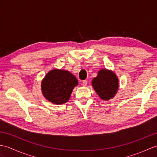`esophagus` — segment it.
Returning a JSON list of instances; mask_svg holds the SVG:
<instances>
[{
    "instance_id": "1",
    "label": "esophagus",
    "mask_w": 157,
    "mask_h": 157,
    "mask_svg": "<svg viewBox=\"0 0 157 157\" xmlns=\"http://www.w3.org/2000/svg\"><path fill=\"white\" fill-rule=\"evenodd\" d=\"M87 84H88V81L87 80H84V81H83V82H82L83 86H86Z\"/></svg>"
}]
</instances>
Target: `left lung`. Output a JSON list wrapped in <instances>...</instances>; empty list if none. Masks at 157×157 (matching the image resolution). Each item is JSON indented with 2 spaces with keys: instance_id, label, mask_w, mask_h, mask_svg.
<instances>
[{
  "instance_id": "left-lung-1",
  "label": "left lung",
  "mask_w": 157,
  "mask_h": 157,
  "mask_svg": "<svg viewBox=\"0 0 157 157\" xmlns=\"http://www.w3.org/2000/svg\"><path fill=\"white\" fill-rule=\"evenodd\" d=\"M117 76L111 70L100 69L97 76L92 81V85L95 92L103 101L113 98L119 88Z\"/></svg>"
}]
</instances>
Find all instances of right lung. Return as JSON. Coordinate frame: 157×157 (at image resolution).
Wrapping results in <instances>:
<instances>
[{"label":"right lung","mask_w":157,"mask_h":157,"mask_svg":"<svg viewBox=\"0 0 157 157\" xmlns=\"http://www.w3.org/2000/svg\"><path fill=\"white\" fill-rule=\"evenodd\" d=\"M78 81L71 73L64 69H54L49 71L41 82L43 96L55 105L67 102Z\"/></svg>","instance_id":"add662e5"}]
</instances>
